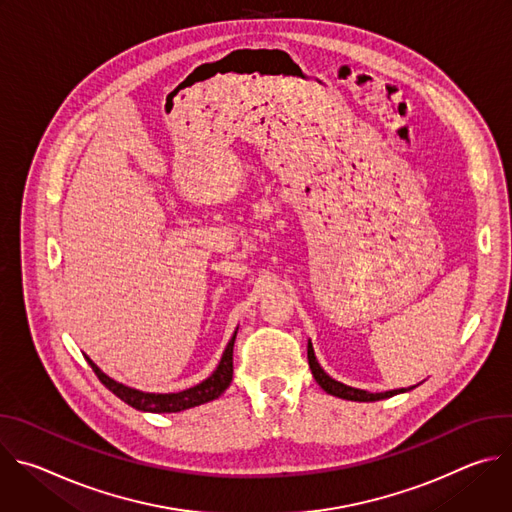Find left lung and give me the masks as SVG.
Listing matches in <instances>:
<instances>
[{
    "label": "left lung",
    "mask_w": 512,
    "mask_h": 512,
    "mask_svg": "<svg viewBox=\"0 0 512 512\" xmlns=\"http://www.w3.org/2000/svg\"><path fill=\"white\" fill-rule=\"evenodd\" d=\"M308 362H310V369H312V375L316 379V383L328 393V395H334V397H340V399H346V401H360V403H371V401H381V399H389L393 395H399V393H407L411 391L413 387L409 389H395V391H385V393H369L364 389H354V387H348L336 379H332L322 367L320 362L314 354V346L312 342H308Z\"/></svg>",
    "instance_id": "8db88e82"
}]
</instances>
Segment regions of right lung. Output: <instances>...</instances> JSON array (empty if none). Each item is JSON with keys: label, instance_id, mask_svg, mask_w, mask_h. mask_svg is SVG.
Here are the masks:
<instances>
[{"label": "right lung", "instance_id": "add662e5", "mask_svg": "<svg viewBox=\"0 0 512 512\" xmlns=\"http://www.w3.org/2000/svg\"><path fill=\"white\" fill-rule=\"evenodd\" d=\"M237 330H235L233 338L229 340V344H227V348L221 356V362L216 364V369L212 371V375L208 379H204L202 383H198L190 389L178 391V393H148V391H139V389L127 387V385L111 379L109 375H105L87 354H85V358L91 364V369L95 371V375L99 377V381L113 395H117L121 401H125L133 409L143 411V413H178V411H186V409L204 405L208 401H214L227 391V387L233 381V346H235Z\"/></svg>", "mask_w": 512, "mask_h": 512}]
</instances>
